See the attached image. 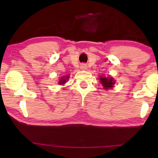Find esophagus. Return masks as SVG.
Returning a JSON list of instances; mask_svg holds the SVG:
<instances>
[{
	"mask_svg": "<svg viewBox=\"0 0 158 158\" xmlns=\"http://www.w3.org/2000/svg\"><path fill=\"white\" fill-rule=\"evenodd\" d=\"M80 68L81 69V70H86V69H87V64H81L80 65Z\"/></svg>",
	"mask_w": 158,
	"mask_h": 158,
	"instance_id": "obj_1",
	"label": "esophagus"
}]
</instances>
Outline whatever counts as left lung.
Instances as JSON below:
<instances>
[{
  "instance_id": "8db88e82",
  "label": "left lung",
  "mask_w": 158,
  "mask_h": 158,
  "mask_svg": "<svg viewBox=\"0 0 158 158\" xmlns=\"http://www.w3.org/2000/svg\"><path fill=\"white\" fill-rule=\"evenodd\" d=\"M101 84L102 85L104 89L108 90L114 87V84H115V80L112 77H100L99 78Z\"/></svg>"
}]
</instances>
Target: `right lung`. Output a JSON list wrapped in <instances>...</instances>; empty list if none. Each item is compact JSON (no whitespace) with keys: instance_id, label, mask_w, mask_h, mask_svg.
Segmentation results:
<instances>
[{"instance_id":"right-lung-1","label":"right lung","mask_w":158,"mask_h":158,"mask_svg":"<svg viewBox=\"0 0 158 158\" xmlns=\"http://www.w3.org/2000/svg\"><path fill=\"white\" fill-rule=\"evenodd\" d=\"M69 79V76H66V77H61V79H59V85H64V83H66V81Z\"/></svg>"}]
</instances>
